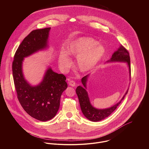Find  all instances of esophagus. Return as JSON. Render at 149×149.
Returning a JSON list of instances; mask_svg holds the SVG:
<instances>
[{"label":"esophagus","mask_w":149,"mask_h":149,"mask_svg":"<svg viewBox=\"0 0 149 149\" xmlns=\"http://www.w3.org/2000/svg\"><path fill=\"white\" fill-rule=\"evenodd\" d=\"M69 84L72 86H74L76 85V83L73 80H69Z\"/></svg>","instance_id":"obj_1"}]
</instances>
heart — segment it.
Segmentation results:
<instances>
[{
    "label": "heart",
    "instance_id": "obj_1",
    "mask_svg": "<svg viewBox=\"0 0 149 149\" xmlns=\"http://www.w3.org/2000/svg\"><path fill=\"white\" fill-rule=\"evenodd\" d=\"M105 52L104 47L93 38L81 37L70 43L67 48V53L77 57L76 66L82 72L92 70L99 63ZM60 67L67 70L71 65V61L67 54L61 52L58 57Z\"/></svg>",
    "mask_w": 149,
    "mask_h": 149
}]
</instances>
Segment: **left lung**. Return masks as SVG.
<instances>
[{"instance_id": "left-lung-1", "label": "left lung", "mask_w": 149, "mask_h": 149, "mask_svg": "<svg viewBox=\"0 0 149 149\" xmlns=\"http://www.w3.org/2000/svg\"><path fill=\"white\" fill-rule=\"evenodd\" d=\"M108 61H119L127 63L129 67V72L131 76V66H130V54L127 50L122 45L120 46L119 49L116 50L112 56L111 60ZM88 75L83 77L81 79V82L84 86H79L77 87L76 92L77 95L81 109L85 117L91 121L98 122L105 119L110 115L121 103L122 101L124 99L125 96L128 93V89L125 95L122 99V100L110 108L99 109L92 106L89 102V99L88 96L86 88V83L87 81Z\"/></svg>"}]
</instances>
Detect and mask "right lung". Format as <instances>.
Instances as JSON below:
<instances>
[{
  "mask_svg": "<svg viewBox=\"0 0 149 149\" xmlns=\"http://www.w3.org/2000/svg\"><path fill=\"white\" fill-rule=\"evenodd\" d=\"M51 27L33 30L17 49L12 65L14 83L18 99L24 110L31 117L42 122L54 118L60 107V98L68 85L63 74L49 68L42 81L37 86L30 85L24 79L22 65L24 57L47 47Z\"/></svg>",
  "mask_w": 149,
  "mask_h": 149,
  "instance_id": "add662e5",
  "label": "right lung"
}]
</instances>
